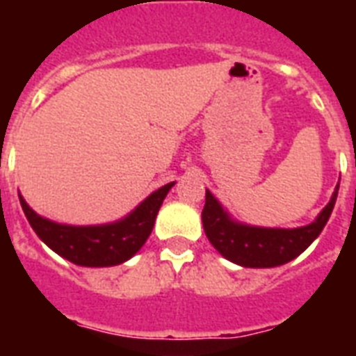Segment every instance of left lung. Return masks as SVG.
I'll return each instance as SVG.
<instances>
[{"mask_svg":"<svg viewBox=\"0 0 356 356\" xmlns=\"http://www.w3.org/2000/svg\"><path fill=\"white\" fill-rule=\"evenodd\" d=\"M338 188L332 192L331 201L318 214L314 222L296 229L253 227L234 222L220 201L207 190L205 207L201 212L203 229L209 242L227 260L243 268H275L286 264L303 253L325 227L337 203Z\"/></svg>","mask_w":356,"mask_h":356,"instance_id":"1","label":"left lung"}]
</instances>
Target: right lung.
I'll return each mask as SVG.
<instances>
[{
  "label": "right lung",
  "instance_id": "obj_1",
  "mask_svg": "<svg viewBox=\"0 0 356 356\" xmlns=\"http://www.w3.org/2000/svg\"><path fill=\"white\" fill-rule=\"evenodd\" d=\"M175 183L164 184L147 195L129 216L105 225H63L38 216L19 195V205L31 227L47 248L70 262L88 268L116 266L129 260L149 238L162 201Z\"/></svg>",
  "mask_w": 356,
  "mask_h": 356
}]
</instances>
